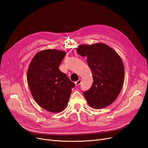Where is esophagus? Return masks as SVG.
<instances>
[{
	"label": "esophagus",
	"instance_id": "34e87169",
	"mask_svg": "<svg viewBox=\"0 0 148 148\" xmlns=\"http://www.w3.org/2000/svg\"><path fill=\"white\" fill-rule=\"evenodd\" d=\"M81 83H82V79H79L77 82H75L76 86H78V85H79L80 84H81Z\"/></svg>",
	"mask_w": 148,
	"mask_h": 148
}]
</instances>
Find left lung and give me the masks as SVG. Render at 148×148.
Masks as SVG:
<instances>
[{
	"mask_svg": "<svg viewBox=\"0 0 148 148\" xmlns=\"http://www.w3.org/2000/svg\"><path fill=\"white\" fill-rule=\"evenodd\" d=\"M77 53L87 57L94 82L90 89L83 92L92 108L102 109L111 104L122 88L125 70L120 57L104 43L79 45Z\"/></svg>",
	"mask_w": 148,
	"mask_h": 148,
	"instance_id": "left-lung-1",
	"label": "left lung"
}]
</instances>
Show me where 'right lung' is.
Returning <instances> with one entry per match:
<instances>
[{
  "instance_id": "1",
  "label": "right lung",
  "mask_w": 148,
  "mask_h": 148,
  "mask_svg": "<svg viewBox=\"0 0 148 148\" xmlns=\"http://www.w3.org/2000/svg\"><path fill=\"white\" fill-rule=\"evenodd\" d=\"M65 55V52L57 49L40 51L33 58L28 70V84L34 100L53 113L65 108L75 86L59 69Z\"/></svg>"
}]
</instances>
